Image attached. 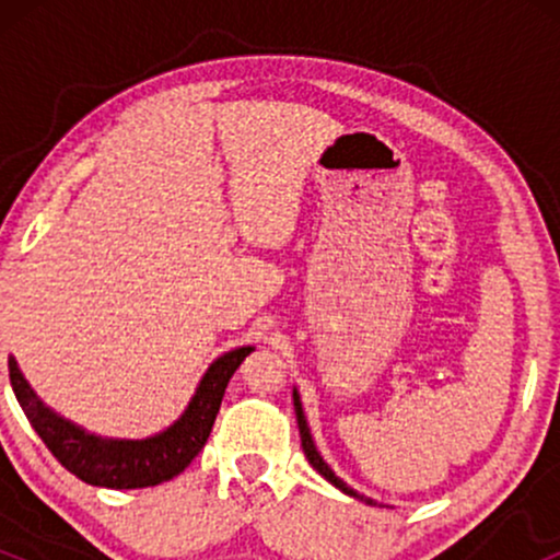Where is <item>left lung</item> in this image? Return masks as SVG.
Masks as SVG:
<instances>
[{
    "label": "left lung",
    "instance_id": "1",
    "mask_svg": "<svg viewBox=\"0 0 560 560\" xmlns=\"http://www.w3.org/2000/svg\"><path fill=\"white\" fill-rule=\"evenodd\" d=\"M292 400H294V413H298V427H300V440H302V450H305V458H307V464H311L313 468H316V471L320 474V477H324L326 481H331L334 487H337V490H342L345 494H350V498H355V500H361V503H365V505H378L376 500H371V498H365V494H361V492H355L352 490V487H347L342 479L337 477V474L331 471V466L326 464L324 460V455L318 453V447H316V442H313V434H311V427H307V419H305V410H302V402H300V392L298 389H292Z\"/></svg>",
    "mask_w": 560,
    "mask_h": 560
}]
</instances>
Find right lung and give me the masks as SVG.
I'll list each match as a JSON object with an SVG mask.
<instances>
[{
  "label": "right lung",
  "mask_w": 560,
  "mask_h": 560,
  "mask_svg": "<svg viewBox=\"0 0 560 560\" xmlns=\"http://www.w3.org/2000/svg\"><path fill=\"white\" fill-rule=\"evenodd\" d=\"M255 347H236L223 352L210 363L205 376L199 378L195 395L184 413L163 432L144 436V440H118V436H102L68 421L66 416L55 413L34 387L25 382L21 365L10 355V384L21 402L25 419L42 436L44 445L52 455L75 474L81 481L94 487H110V490H139V487L163 485L184 471L197 458L199 450L208 442L213 429L218 408H221L223 392L229 378L240 369L244 358Z\"/></svg>",
  "instance_id": "add662e5"
}]
</instances>
